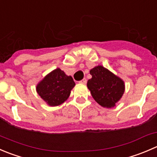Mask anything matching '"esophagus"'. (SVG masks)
<instances>
[{"instance_id":"1","label":"esophagus","mask_w":157,"mask_h":157,"mask_svg":"<svg viewBox=\"0 0 157 157\" xmlns=\"http://www.w3.org/2000/svg\"><path fill=\"white\" fill-rule=\"evenodd\" d=\"M80 83H83V84H86V79H85V78H83V80H80Z\"/></svg>"}]
</instances>
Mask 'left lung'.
<instances>
[{"label":"left lung","instance_id":"1","mask_svg":"<svg viewBox=\"0 0 157 157\" xmlns=\"http://www.w3.org/2000/svg\"><path fill=\"white\" fill-rule=\"evenodd\" d=\"M90 74L92 78L88 80L87 87L93 98L103 107H113L124 93V81L102 66L93 68Z\"/></svg>","mask_w":157,"mask_h":157}]
</instances>
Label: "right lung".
<instances>
[{
  "label": "right lung",
  "mask_w": 157,
  "mask_h": 157,
  "mask_svg": "<svg viewBox=\"0 0 157 157\" xmlns=\"http://www.w3.org/2000/svg\"><path fill=\"white\" fill-rule=\"evenodd\" d=\"M75 86L71 76H67L57 68L46 76L36 86V92L50 106H55L63 103Z\"/></svg>",
  "instance_id": "1"
}]
</instances>
